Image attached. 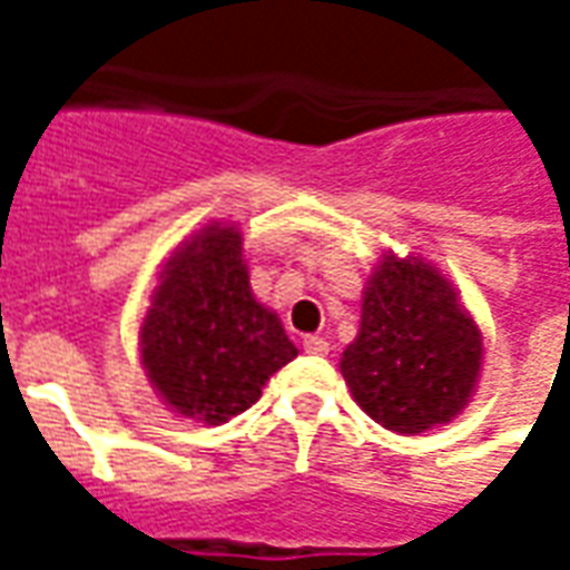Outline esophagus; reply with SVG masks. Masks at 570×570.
I'll use <instances>...</instances> for the list:
<instances>
[{
    "instance_id": "esophagus-1",
    "label": "esophagus",
    "mask_w": 570,
    "mask_h": 570,
    "mask_svg": "<svg viewBox=\"0 0 570 570\" xmlns=\"http://www.w3.org/2000/svg\"><path fill=\"white\" fill-rule=\"evenodd\" d=\"M302 347H305V354H317V357L330 354V342L321 338V335H308V338L302 342Z\"/></svg>"
}]
</instances>
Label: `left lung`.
Wrapping results in <instances>:
<instances>
[{
    "label": "left lung",
    "instance_id": "left-lung-1",
    "mask_svg": "<svg viewBox=\"0 0 570 570\" xmlns=\"http://www.w3.org/2000/svg\"><path fill=\"white\" fill-rule=\"evenodd\" d=\"M482 366V333L430 262L384 256L363 293L342 375L360 409L394 433L461 415Z\"/></svg>",
    "mask_w": 570,
    "mask_h": 570
}]
</instances>
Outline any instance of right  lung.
I'll list each match as a JSON object with an SVG mask.
<instances>
[{"label":"right lung","instance_id":"obj_1","mask_svg":"<svg viewBox=\"0 0 570 570\" xmlns=\"http://www.w3.org/2000/svg\"><path fill=\"white\" fill-rule=\"evenodd\" d=\"M244 237L213 223L164 265L140 326L142 370L167 406L223 424L296 357L277 314L249 289Z\"/></svg>","mask_w":570,"mask_h":570}]
</instances>
